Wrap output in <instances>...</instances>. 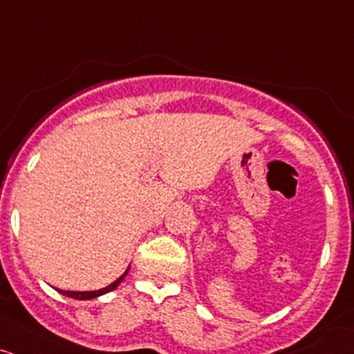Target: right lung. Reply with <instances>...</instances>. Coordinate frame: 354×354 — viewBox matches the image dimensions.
Here are the masks:
<instances>
[{
	"label": "right lung",
	"mask_w": 354,
	"mask_h": 354,
	"mask_svg": "<svg viewBox=\"0 0 354 354\" xmlns=\"http://www.w3.org/2000/svg\"><path fill=\"white\" fill-rule=\"evenodd\" d=\"M127 272H129V269L124 272V274L120 275L118 281H114L111 286L104 287V289H99V290H84V292H75V290H62V289H57V290H58V292H60V294H64V296L72 297V299H79V301H87V299H95V297L102 296V294H107V292H111V290H114L115 287H118V286L120 284V282H122V279L126 277Z\"/></svg>",
	"instance_id": "1"
}]
</instances>
